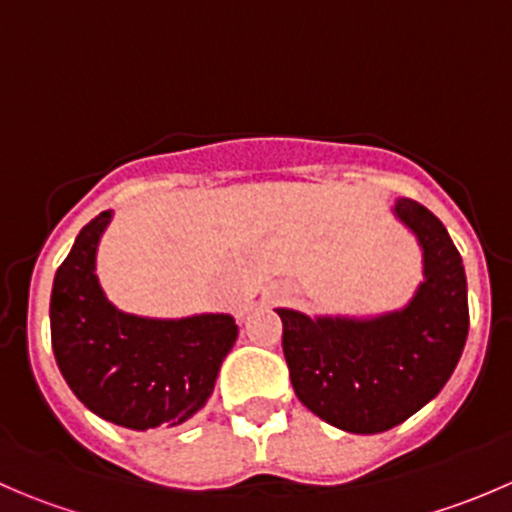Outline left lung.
<instances>
[{"label":"left lung","mask_w":512,"mask_h":512,"mask_svg":"<svg viewBox=\"0 0 512 512\" xmlns=\"http://www.w3.org/2000/svg\"><path fill=\"white\" fill-rule=\"evenodd\" d=\"M421 247L423 280L399 309L366 317L275 309L297 399L347 433H381L446 386L468 337L463 260L441 220L399 198L391 208Z\"/></svg>","instance_id":"1"}]
</instances>
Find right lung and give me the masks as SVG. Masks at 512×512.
Returning a JSON list of instances; mask_svg holds the SVG:
<instances>
[{"label": "right lung", "instance_id": "obj_1", "mask_svg": "<svg viewBox=\"0 0 512 512\" xmlns=\"http://www.w3.org/2000/svg\"><path fill=\"white\" fill-rule=\"evenodd\" d=\"M113 213L76 235L51 287V347L76 399L116 426H180L208 404L220 364L237 339L223 312L158 319L128 314L103 292L98 242Z\"/></svg>", "mask_w": 512, "mask_h": 512}]
</instances>
